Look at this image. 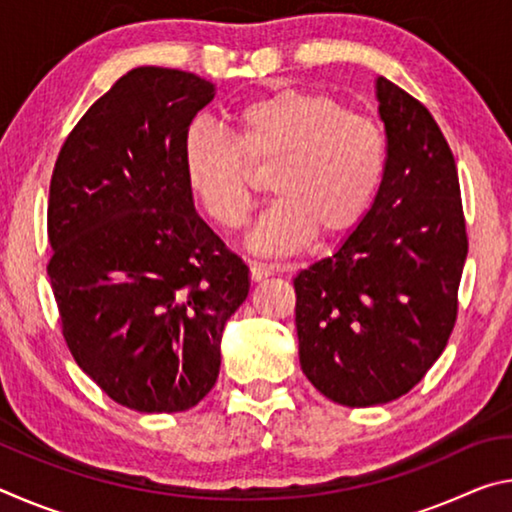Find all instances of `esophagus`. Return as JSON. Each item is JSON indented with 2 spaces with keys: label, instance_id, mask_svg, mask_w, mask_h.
Masks as SVG:
<instances>
[{
  "label": "esophagus",
  "instance_id": "esophagus-1",
  "mask_svg": "<svg viewBox=\"0 0 512 512\" xmlns=\"http://www.w3.org/2000/svg\"><path fill=\"white\" fill-rule=\"evenodd\" d=\"M250 280L253 282H262L266 277H271L275 273V266L271 264H262V262H250Z\"/></svg>",
  "mask_w": 512,
  "mask_h": 512
}]
</instances>
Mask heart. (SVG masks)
<instances>
[{
    "mask_svg": "<svg viewBox=\"0 0 512 512\" xmlns=\"http://www.w3.org/2000/svg\"><path fill=\"white\" fill-rule=\"evenodd\" d=\"M235 131L194 124L183 146L185 183L223 230L244 228L255 203V171L277 194L250 246L287 253L316 235L339 239L368 214L386 173V142L363 112L332 94L284 85L239 103Z\"/></svg>",
    "mask_w": 512,
    "mask_h": 512,
    "instance_id": "obj_1",
    "label": "heart"
}]
</instances>
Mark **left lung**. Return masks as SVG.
Returning a JSON list of instances; mask_svg holds the SVG:
<instances>
[{
    "label": "left lung",
    "instance_id": "1",
    "mask_svg": "<svg viewBox=\"0 0 512 512\" xmlns=\"http://www.w3.org/2000/svg\"><path fill=\"white\" fill-rule=\"evenodd\" d=\"M386 173L332 257L293 280L300 366L343 406L402 397L443 354L467 257L461 187L436 119L384 76Z\"/></svg>",
    "mask_w": 512,
    "mask_h": 512
}]
</instances>
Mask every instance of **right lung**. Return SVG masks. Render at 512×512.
<instances>
[{"label":"right lung","mask_w":512,"mask_h":512,"mask_svg":"<svg viewBox=\"0 0 512 512\" xmlns=\"http://www.w3.org/2000/svg\"><path fill=\"white\" fill-rule=\"evenodd\" d=\"M201 76L135 67L90 106L49 185L47 273L74 361L110 400L178 413L212 391L248 266L196 214L183 146Z\"/></svg>","instance_id":"right-lung-1"}]
</instances>
